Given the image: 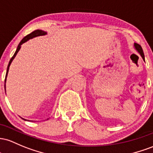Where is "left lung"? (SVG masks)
<instances>
[{
	"label": "left lung",
	"mask_w": 153,
	"mask_h": 153,
	"mask_svg": "<svg viewBox=\"0 0 153 153\" xmlns=\"http://www.w3.org/2000/svg\"><path fill=\"white\" fill-rule=\"evenodd\" d=\"M134 48H135V49H136L137 51H138L139 53H140V54L141 55L142 58H143V60H144V61H145V55H144L143 50H142V48L141 46H140V45H139V44H137V43H134Z\"/></svg>",
	"instance_id": "1"
}]
</instances>
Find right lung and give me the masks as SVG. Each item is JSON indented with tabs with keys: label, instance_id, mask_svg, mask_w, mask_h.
Here are the masks:
<instances>
[{
	"label": "right lung",
	"instance_id": "right-lung-1",
	"mask_svg": "<svg viewBox=\"0 0 153 153\" xmlns=\"http://www.w3.org/2000/svg\"><path fill=\"white\" fill-rule=\"evenodd\" d=\"M46 34H47V32H45V31H42V30H37L33 31V32H31L30 34H29V35H27V36H25V37L22 39V41L19 42V44L18 47H17L16 52H15V53L13 54V56H12V58H11V60H10L9 63H8V68H7V71H6V79H5V83H6V76H7V75H8V69H9L10 65H11V63L12 62V61H13V58H14L15 56H16L17 53L19 52V51L20 48H21V47H22L21 45H22L23 44V43H25V42H27V41L29 40V39H32V38H33V37H37V36L45 35H46ZM5 89H6V85H5ZM23 119H24V118H23Z\"/></svg>",
	"mask_w": 153,
	"mask_h": 153
}]
</instances>
